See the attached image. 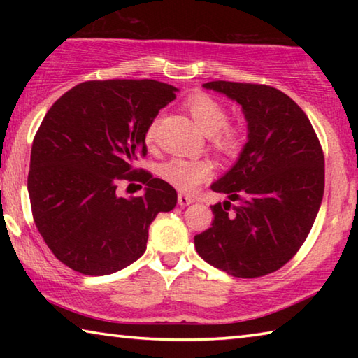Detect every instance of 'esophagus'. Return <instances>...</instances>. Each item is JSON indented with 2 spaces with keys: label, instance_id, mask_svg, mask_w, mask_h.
I'll list each match as a JSON object with an SVG mask.
<instances>
[{
  "label": "esophagus",
  "instance_id": "1",
  "mask_svg": "<svg viewBox=\"0 0 358 358\" xmlns=\"http://www.w3.org/2000/svg\"><path fill=\"white\" fill-rule=\"evenodd\" d=\"M194 202V197L187 196V194H178V203L181 205V207H186V205H191Z\"/></svg>",
  "mask_w": 358,
  "mask_h": 358
}]
</instances>
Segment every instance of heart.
Instances as JSON below:
<instances>
[{
    "instance_id": "obj_1",
    "label": "heart",
    "mask_w": 358,
    "mask_h": 358,
    "mask_svg": "<svg viewBox=\"0 0 358 358\" xmlns=\"http://www.w3.org/2000/svg\"><path fill=\"white\" fill-rule=\"evenodd\" d=\"M187 110L191 112L194 121L205 134L211 136L215 147L222 153L234 155L241 145L240 131L232 124H227V110L221 102L215 98L197 93L186 101ZM157 120L150 124L147 131V141L151 142L156 136ZM161 175L167 183L178 187L181 191H192L197 185L210 178L211 167L205 161L186 159V157H173L167 161L161 169Z\"/></svg>"
}]
</instances>
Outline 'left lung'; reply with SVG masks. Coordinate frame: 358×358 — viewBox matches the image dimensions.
I'll use <instances>...</instances> for the list:
<instances>
[{
    "instance_id": "8db88e82",
    "label": "left lung",
    "mask_w": 358,
    "mask_h": 358,
    "mask_svg": "<svg viewBox=\"0 0 358 358\" xmlns=\"http://www.w3.org/2000/svg\"><path fill=\"white\" fill-rule=\"evenodd\" d=\"M203 88L241 106L248 142L232 169L211 185L229 201L211 207V227L194 245L205 262L232 276L273 273L300 250L317 216L322 147L306 113L280 90L224 80Z\"/></svg>"
}]
</instances>
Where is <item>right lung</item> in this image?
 <instances>
[{
	"instance_id": "1",
	"label": "right lung",
	"mask_w": 358,
	"mask_h": 358,
	"mask_svg": "<svg viewBox=\"0 0 358 358\" xmlns=\"http://www.w3.org/2000/svg\"><path fill=\"white\" fill-rule=\"evenodd\" d=\"M178 88L156 80H92L64 93L36 132L28 173L33 217L42 238L69 268L102 276L147 250L157 213L177 191L134 167L145 136ZM121 179L142 180L141 198H121ZM142 187V186H141Z\"/></svg>"
}]
</instances>
